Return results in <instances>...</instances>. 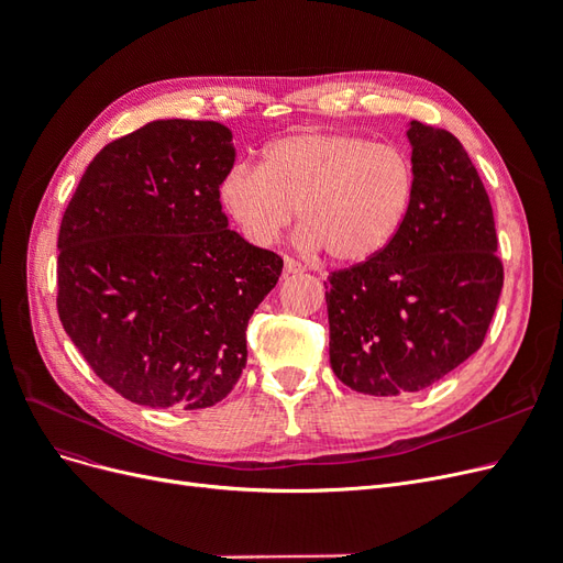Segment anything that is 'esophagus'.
<instances>
[{"label":"esophagus","instance_id":"1","mask_svg":"<svg viewBox=\"0 0 563 563\" xmlns=\"http://www.w3.org/2000/svg\"><path fill=\"white\" fill-rule=\"evenodd\" d=\"M284 269L288 275H300V272H305V265L298 263L296 258H284Z\"/></svg>","mask_w":563,"mask_h":563}]
</instances>
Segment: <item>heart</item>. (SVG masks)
<instances>
[{"instance_id": "obj_1", "label": "heart", "mask_w": 563, "mask_h": 563, "mask_svg": "<svg viewBox=\"0 0 563 563\" xmlns=\"http://www.w3.org/2000/svg\"><path fill=\"white\" fill-rule=\"evenodd\" d=\"M416 195V166L395 143L308 131L272 141L261 168L234 164L218 185L249 242L267 246L298 209L305 246L335 263H364L391 244Z\"/></svg>"}]
</instances>
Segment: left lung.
I'll list each match as a JSON object with an SVG mask.
<instances>
[{
    "label": "left lung",
    "mask_w": 563,
    "mask_h": 563,
    "mask_svg": "<svg viewBox=\"0 0 563 563\" xmlns=\"http://www.w3.org/2000/svg\"><path fill=\"white\" fill-rule=\"evenodd\" d=\"M416 195L399 234L323 282L331 368L373 397L434 385L484 345L505 269L490 199L446 129L411 122Z\"/></svg>",
    "instance_id": "1"
}]
</instances>
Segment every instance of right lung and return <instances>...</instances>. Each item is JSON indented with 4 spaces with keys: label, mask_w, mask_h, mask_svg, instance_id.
I'll use <instances>...</instances> for the list:
<instances>
[{
    "label": "right lung",
    "mask_w": 563,
    "mask_h": 563,
    "mask_svg": "<svg viewBox=\"0 0 563 563\" xmlns=\"http://www.w3.org/2000/svg\"><path fill=\"white\" fill-rule=\"evenodd\" d=\"M218 122L157 119L108 143L58 232L65 333L96 376L152 408H207L246 366V327L284 261L228 228Z\"/></svg>",
    "instance_id": "1"
}]
</instances>
